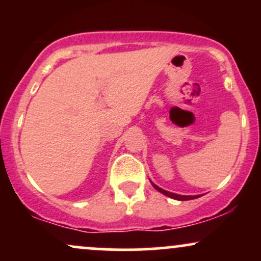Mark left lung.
Instances as JSON below:
<instances>
[{
    "label": "left lung",
    "instance_id": "left-lung-1",
    "mask_svg": "<svg viewBox=\"0 0 261 261\" xmlns=\"http://www.w3.org/2000/svg\"><path fill=\"white\" fill-rule=\"evenodd\" d=\"M152 185H153V188L155 189V190H158V191H160V193L164 194V195H166V196L172 197V199H175V200H180V201H185V200H193V199H197V197H200L199 195H195V196L178 195V194H173V193H169V191H167V190H163V189L160 188V187H157V185L153 184V182H152Z\"/></svg>",
    "mask_w": 261,
    "mask_h": 261
}]
</instances>
